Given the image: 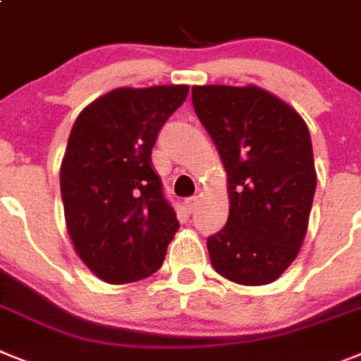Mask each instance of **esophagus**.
<instances>
[{"label":"esophagus","instance_id":"obj_1","mask_svg":"<svg viewBox=\"0 0 361 361\" xmlns=\"http://www.w3.org/2000/svg\"><path fill=\"white\" fill-rule=\"evenodd\" d=\"M198 196H190V198H185V207L189 213H192L196 209V205H198Z\"/></svg>","mask_w":361,"mask_h":361}]
</instances>
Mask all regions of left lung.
<instances>
[{
  "instance_id": "left-lung-1",
  "label": "left lung",
  "mask_w": 361,
  "mask_h": 361,
  "mask_svg": "<svg viewBox=\"0 0 361 361\" xmlns=\"http://www.w3.org/2000/svg\"><path fill=\"white\" fill-rule=\"evenodd\" d=\"M192 106L227 174L229 216L207 238L211 264L233 283H274L301 250L316 192L307 123L259 86H192Z\"/></svg>"
}]
</instances>
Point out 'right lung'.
I'll return each mask as SVG.
<instances>
[{"mask_svg":"<svg viewBox=\"0 0 361 361\" xmlns=\"http://www.w3.org/2000/svg\"><path fill=\"white\" fill-rule=\"evenodd\" d=\"M189 86L117 87L73 124L60 166L66 226L84 264L104 283L156 274L180 222L152 169V148Z\"/></svg>","mask_w":361,"mask_h":361,"instance_id":"add662e5","label":"right lung"}]
</instances>
